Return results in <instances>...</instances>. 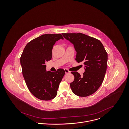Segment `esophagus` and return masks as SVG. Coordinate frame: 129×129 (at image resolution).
I'll list each match as a JSON object with an SVG mask.
<instances>
[{
  "instance_id": "obj_1",
  "label": "esophagus",
  "mask_w": 129,
  "mask_h": 129,
  "mask_svg": "<svg viewBox=\"0 0 129 129\" xmlns=\"http://www.w3.org/2000/svg\"><path fill=\"white\" fill-rule=\"evenodd\" d=\"M64 70H65V74H69V73H70V72L69 71L68 69H64Z\"/></svg>"
}]
</instances>
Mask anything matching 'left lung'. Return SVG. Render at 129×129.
<instances>
[{
	"instance_id": "left-lung-1",
	"label": "left lung",
	"mask_w": 129,
	"mask_h": 129,
	"mask_svg": "<svg viewBox=\"0 0 129 129\" xmlns=\"http://www.w3.org/2000/svg\"><path fill=\"white\" fill-rule=\"evenodd\" d=\"M65 39L74 44L76 61L83 62L85 72L83 76L72 72L75 79L70 84L73 92L86 97L94 93L101 85L106 72L107 53L99 40L82 33H62Z\"/></svg>"
}]
</instances>
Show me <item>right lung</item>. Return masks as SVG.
Here are the masks:
<instances>
[{"instance_id": "add662e5", "label": "right lung", "mask_w": 129, "mask_h": 129, "mask_svg": "<svg viewBox=\"0 0 129 129\" xmlns=\"http://www.w3.org/2000/svg\"><path fill=\"white\" fill-rule=\"evenodd\" d=\"M63 39L60 34H45L26 45L20 58L23 75L27 86L36 98L49 100L57 95L59 84L65 75L63 69L46 71L45 63L52 57V50L56 42Z\"/></svg>"}]
</instances>
